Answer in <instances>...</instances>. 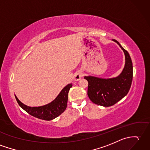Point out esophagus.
<instances>
[{"mask_svg":"<svg viewBox=\"0 0 150 150\" xmlns=\"http://www.w3.org/2000/svg\"><path fill=\"white\" fill-rule=\"evenodd\" d=\"M82 76H83V74L82 71H76L74 75V80L75 81H78L82 77Z\"/></svg>","mask_w":150,"mask_h":150,"instance_id":"1","label":"esophagus"}]
</instances>
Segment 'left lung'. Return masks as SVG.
I'll return each mask as SVG.
<instances>
[{
	"instance_id": "1",
	"label": "left lung",
	"mask_w": 150,
	"mask_h": 150,
	"mask_svg": "<svg viewBox=\"0 0 150 150\" xmlns=\"http://www.w3.org/2000/svg\"><path fill=\"white\" fill-rule=\"evenodd\" d=\"M123 50L125 64L121 74L116 77L102 79L85 76L88 82V95L94 103L103 107L114 105L126 96L131 87L133 78V66L128 52L116 40H112Z\"/></svg>"
}]
</instances>
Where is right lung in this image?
Returning <instances> with one entry per match:
<instances>
[{
  "mask_svg": "<svg viewBox=\"0 0 150 150\" xmlns=\"http://www.w3.org/2000/svg\"><path fill=\"white\" fill-rule=\"evenodd\" d=\"M71 87L72 83H68L52 102L40 107L27 106L21 102L16 95L15 96L19 105L27 113L40 120L50 121L58 117L67 109L68 92Z\"/></svg>",
  "mask_w": 150,
  "mask_h": 150,
  "instance_id": "add662e5",
  "label": "right lung"
}]
</instances>
